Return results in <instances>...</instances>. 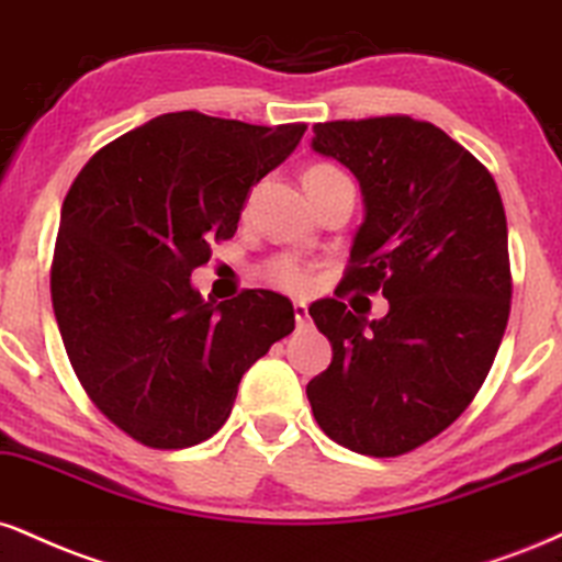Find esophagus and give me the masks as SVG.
<instances>
[{
  "label": "esophagus",
  "mask_w": 562,
  "mask_h": 562,
  "mask_svg": "<svg viewBox=\"0 0 562 562\" xmlns=\"http://www.w3.org/2000/svg\"><path fill=\"white\" fill-rule=\"evenodd\" d=\"M293 311H295V322H299V327H303V324L308 322V306L303 301H295Z\"/></svg>",
  "instance_id": "esophagus-1"
}]
</instances>
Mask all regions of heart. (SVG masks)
Wrapping results in <instances>:
<instances>
[{
	"label": "heart",
	"instance_id": "obj_1",
	"mask_svg": "<svg viewBox=\"0 0 562 562\" xmlns=\"http://www.w3.org/2000/svg\"><path fill=\"white\" fill-rule=\"evenodd\" d=\"M311 172H329V167H311L306 175ZM267 277L274 282V285L293 290V293H301V290L308 288L311 269L306 261L295 259V256L290 254H282V256H274V259L267 263Z\"/></svg>",
	"mask_w": 562,
	"mask_h": 562
}]
</instances>
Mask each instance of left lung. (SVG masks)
I'll return each mask as SVG.
<instances>
[{
  "instance_id": "8db88e82",
  "label": "left lung",
  "mask_w": 562,
  "mask_h": 562,
  "mask_svg": "<svg viewBox=\"0 0 562 562\" xmlns=\"http://www.w3.org/2000/svg\"><path fill=\"white\" fill-rule=\"evenodd\" d=\"M311 148L361 186L340 285L390 303L382 319L311 303L333 342L329 369L306 384L311 411L342 448L403 456L469 408L495 361L510 314L503 199L461 144L411 117L319 123Z\"/></svg>"
}]
</instances>
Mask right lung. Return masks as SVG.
<instances>
[{"label":"right lung","instance_id":"right-lung-1","mask_svg":"<svg viewBox=\"0 0 562 562\" xmlns=\"http://www.w3.org/2000/svg\"><path fill=\"white\" fill-rule=\"evenodd\" d=\"M303 131L159 114L93 154L65 195L52 263L59 335L101 414L148 448L212 437L243 374L293 333L285 295L204 301L191 272L233 238L248 191Z\"/></svg>","mask_w":562,"mask_h":562}]
</instances>
